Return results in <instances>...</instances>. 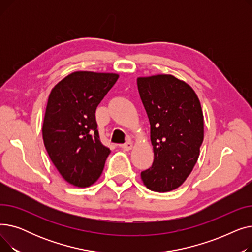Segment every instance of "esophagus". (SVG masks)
Wrapping results in <instances>:
<instances>
[{"label": "esophagus", "instance_id": "obj_1", "mask_svg": "<svg viewBox=\"0 0 252 252\" xmlns=\"http://www.w3.org/2000/svg\"><path fill=\"white\" fill-rule=\"evenodd\" d=\"M122 148L125 151H129L131 148H133V143H131V141H127L124 145H122Z\"/></svg>", "mask_w": 252, "mask_h": 252}]
</instances>
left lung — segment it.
<instances>
[{
  "instance_id": "8db88e82",
  "label": "left lung",
  "mask_w": 252,
  "mask_h": 252,
  "mask_svg": "<svg viewBox=\"0 0 252 252\" xmlns=\"http://www.w3.org/2000/svg\"><path fill=\"white\" fill-rule=\"evenodd\" d=\"M150 123L152 166L141 173L149 190L169 192L186 181L204 137L203 113L194 90L170 74L137 78Z\"/></svg>"
}]
</instances>
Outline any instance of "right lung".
I'll list each match as a JSON object with an SVG mask.
<instances>
[{"label":"right lung","instance_id":"obj_1","mask_svg":"<svg viewBox=\"0 0 252 252\" xmlns=\"http://www.w3.org/2000/svg\"><path fill=\"white\" fill-rule=\"evenodd\" d=\"M116 73L75 71L52 89L43 139L53 164L73 186L86 188L101 176L110 149L101 143L95 112Z\"/></svg>","mask_w":252,"mask_h":252}]
</instances>
